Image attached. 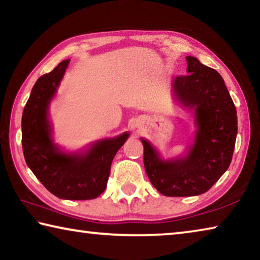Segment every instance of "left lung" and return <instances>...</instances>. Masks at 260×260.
Returning a JSON list of instances; mask_svg holds the SVG:
<instances>
[{
  "instance_id": "obj_1",
  "label": "left lung",
  "mask_w": 260,
  "mask_h": 260,
  "mask_svg": "<svg viewBox=\"0 0 260 260\" xmlns=\"http://www.w3.org/2000/svg\"><path fill=\"white\" fill-rule=\"evenodd\" d=\"M186 59L188 74L174 79L173 93L180 103L195 111L193 144L186 157L164 160L142 139L148 178L158 191L170 197L208 191L230 167L237 134L236 109L221 76L196 57Z\"/></svg>"
}]
</instances>
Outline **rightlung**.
Wrapping results in <instances>:
<instances>
[{"label":"right lung","mask_w":260,"mask_h":260,"mask_svg":"<svg viewBox=\"0 0 260 260\" xmlns=\"http://www.w3.org/2000/svg\"><path fill=\"white\" fill-rule=\"evenodd\" d=\"M70 59L38 79L21 118V143L26 164L48 190L63 200H93L107 188L117 151L129 134L105 139L83 152H61L52 142L48 108Z\"/></svg>","instance_id":"add662e5"}]
</instances>
